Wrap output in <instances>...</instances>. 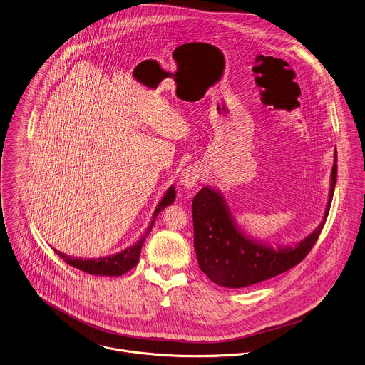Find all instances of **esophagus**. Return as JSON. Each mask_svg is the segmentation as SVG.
I'll return each instance as SVG.
<instances>
[{
  "label": "esophagus",
  "mask_w": 365,
  "mask_h": 365,
  "mask_svg": "<svg viewBox=\"0 0 365 365\" xmlns=\"http://www.w3.org/2000/svg\"><path fill=\"white\" fill-rule=\"evenodd\" d=\"M200 178H202V168L199 165H190L182 170L179 182L185 189H192L197 185Z\"/></svg>",
  "instance_id": "obj_1"
}]
</instances>
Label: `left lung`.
<instances>
[{"label":"left lung","instance_id":"obj_1","mask_svg":"<svg viewBox=\"0 0 365 365\" xmlns=\"http://www.w3.org/2000/svg\"><path fill=\"white\" fill-rule=\"evenodd\" d=\"M337 180V150L326 212L319 227L297 244L277 245L247 235L217 189L203 187L192 202L195 250L200 269L224 288H245L289 271L310 252L329 216Z\"/></svg>","mask_w":365,"mask_h":365}]
</instances>
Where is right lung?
Returning a JSON list of instances; mask_svg holds the SVG:
<instances>
[{
    "label": "right lung",
    "mask_w": 365,
    "mask_h": 365,
    "mask_svg": "<svg viewBox=\"0 0 365 365\" xmlns=\"http://www.w3.org/2000/svg\"><path fill=\"white\" fill-rule=\"evenodd\" d=\"M175 197H176V192H175V187L170 186L165 196L162 197V200L159 202V205L156 206L155 209V213L152 216V220L146 228L145 234L138 240V242H135L134 245L123 250L121 252H117V254H113V255H108V257H101V258H90V259H83V258H73L68 254H63L58 250H55V252L66 262L69 264L71 267L77 268L80 271H84L87 274H91V275H100V277H121L124 275L125 272H128L131 268H134L138 261H140V254H141V248H143V244L145 241L148 234L152 230V225L155 222V220L158 217V215L169 205H172L175 202Z\"/></svg>",
    "instance_id": "add662e5"
}]
</instances>
